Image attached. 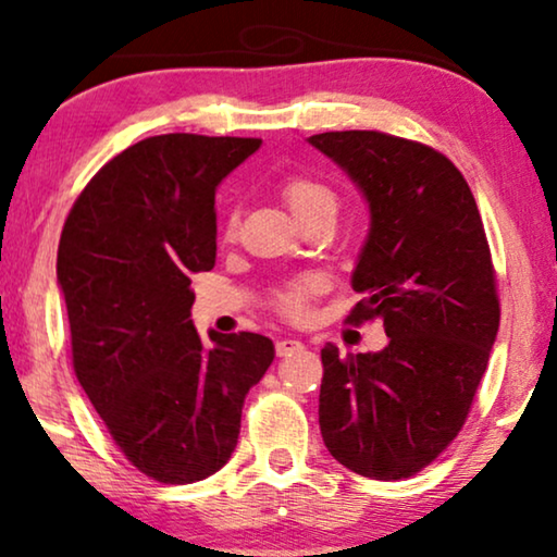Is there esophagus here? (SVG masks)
Wrapping results in <instances>:
<instances>
[{"instance_id": "1", "label": "esophagus", "mask_w": 557, "mask_h": 557, "mask_svg": "<svg viewBox=\"0 0 557 557\" xmlns=\"http://www.w3.org/2000/svg\"><path fill=\"white\" fill-rule=\"evenodd\" d=\"M301 349H304V345H301L299 339H294V337H284V339L276 342V355L278 357L296 355V352H301Z\"/></svg>"}]
</instances>
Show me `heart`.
I'll return each mask as SVG.
<instances>
[{
	"label": "heart",
	"mask_w": 557,
	"mask_h": 557,
	"mask_svg": "<svg viewBox=\"0 0 557 557\" xmlns=\"http://www.w3.org/2000/svg\"><path fill=\"white\" fill-rule=\"evenodd\" d=\"M281 193H284V200L288 208L294 210L296 218H307L319 208H334V193L332 187H326L324 182L314 177H307V174H292V177L284 180L281 185ZM238 235V215L231 212L225 220V240H233ZM319 288H322V281L319 278H299L294 284H288L276 294V307L281 314L288 319H301L307 317L309 301Z\"/></svg>",
	"instance_id": "heart-1"
}]
</instances>
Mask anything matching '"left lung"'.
<instances>
[{"label":"left lung","mask_w":557,"mask_h":557,"mask_svg":"<svg viewBox=\"0 0 557 557\" xmlns=\"http://www.w3.org/2000/svg\"><path fill=\"white\" fill-rule=\"evenodd\" d=\"M360 187L370 233L347 322L383 319L380 352L322 349L319 429L355 474L408 479L467 421L499 330V296L476 200L454 162L383 132L309 136Z\"/></svg>","instance_id":"1"}]
</instances>
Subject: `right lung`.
<instances>
[{"mask_svg": "<svg viewBox=\"0 0 557 557\" xmlns=\"http://www.w3.org/2000/svg\"><path fill=\"white\" fill-rule=\"evenodd\" d=\"M258 147L149 136L94 174L60 235L75 377L121 454L162 484L225 467L243 400L276 355L253 332H210V346L189 319V276L215 265V189Z\"/></svg>", "mask_w": 557, "mask_h": 557, "instance_id": "add662e5", "label": "right lung"}]
</instances>
